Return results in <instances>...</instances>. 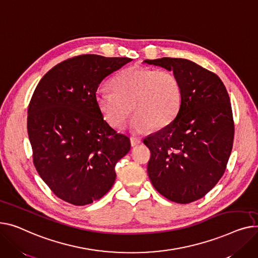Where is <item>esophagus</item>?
<instances>
[{
  "instance_id": "obj_1",
  "label": "esophagus",
  "mask_w": 258,
  "mask_h": 258,
  "mask_svg": "<svg viewBox=\"0 0 258 258\" xmlns=\"http://www.w3.org/2000/svg\"><path fill=\"white\" fill-rule=\"evenodd\" d=\"M141 143H142V141H141V139H139V138H130V144H131L132 147L138 146V145H140Z\"/></svg>"
}]
</instances>
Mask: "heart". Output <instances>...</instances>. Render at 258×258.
<instances>
[{"instance_id":"obj_1","label":"heart","mask_w":258,"mask_h":258,"mask_svg":"<svg viewBox=\"0 0 258 258\" xmlns=\"http://www.w3.org/2000/svg\"><path fill=\"white\" fill-rule=\"evenodd\" d=\"M110 88L112 92L105 88L97 90V107L103 119L112 128L122 127L130 111L133 112L129 123L132 133L169 125L181 103L180 82L168 70L129 67L111 80Z\"/></svg>"}]
</instances>
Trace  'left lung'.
I'll use <instances>...</instances> for the list:
<instances>
[{
	"label": "left lung",
	"instance_id": "1",
	"mask_svg": "<svg viewBox=\"0 0 258 258\" xmlns=\"http://www.w3.org/2000/svg\"><path fill=\"white\" fill-rule=\"evenodd\" d=\"M146 63L173 71L181 103L172 122L149 135L148 175L170 201L201 199L223 176L231 154L234 122L230 99L218 76L187 59L163 57Z\"/></svg>",
	"mask_w": 258,
	"mask_h": 258
}]
</instances>
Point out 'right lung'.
I'll return each mask as SVG.
<instances>
[{"mask_svg": "<svg viewBox=\"0 0 258 258\" xmlns=\"http://www.w3.org/2000/svg\"><path fill=\"white\" fill-rule=\"evenodd\" d=\"M127 57L79 55L58 63L37 84L28 107L33 162L61 200L82 206L101 199L115 181L114 166L130 140L103 119L96 92Z\"/></svg>", "mask_w": 258, "mask_h": 258, "instance_id": "1", "label": "right lung"}]
</instances>
